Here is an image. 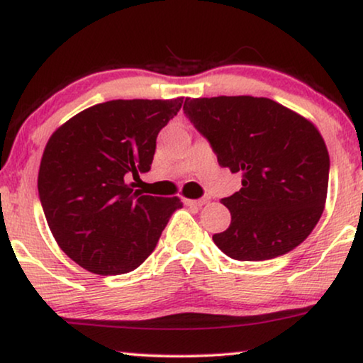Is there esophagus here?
<instances>
[{
  "label": "esophagus",
  "instance_id": "34e87169",
  "mask_svg": "<svg viewBox=\"0 0 363 363\" xmlns=\"http://www.w3.org/2000/svg\"><path fill=\"white\" fill-rule=\"evenodd\" d=\"M205 203H208L206 198H203V200H185V205L186 206H198V208H201L203 205H205Z\"/></svg>",
  "mask_w": 363,
  "mask_h": 363
}]
</instances>
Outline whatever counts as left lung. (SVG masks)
<instances>
[{
	"instance_id": "left-lung-1",
	"label": "left lung",
	"mask_w": 363,
	"mask_h": 363,
	"mask_svg": "<svg viewBox=\"0 0 363 363\" xmlns=\"http://www.w3.org/2000/svg\"><path fill=\"white\" fill-rule=\"evenodd\" d=\"M186 117L218 163L241 172V190L223 198L231 213L213 241L226 256L266 261L299 246L324 211L329 152L311 121L266 97L186 99Z\"/></svg>"
}]
</instances>
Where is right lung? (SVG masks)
<instances>
[{
	"instance_id": "add662e5",
	"label": "right lung",
	"mask_w": 363,
	"mask_h": 363,
	"mask_svg": "<svg viewBox=\"0 0 363 363\" xmlns=\"http://www.w3.org/2000/svg\"><path fill=\"white\" fill-rule=\"evenodd\" d=\"M170 101H108L56 128L44 148L38 190L54 240L101 276L130 272L155 250L178 196L143 195L128 178L150 170L157 135L182 108Z\"/></svg>"
}]
</instances>
